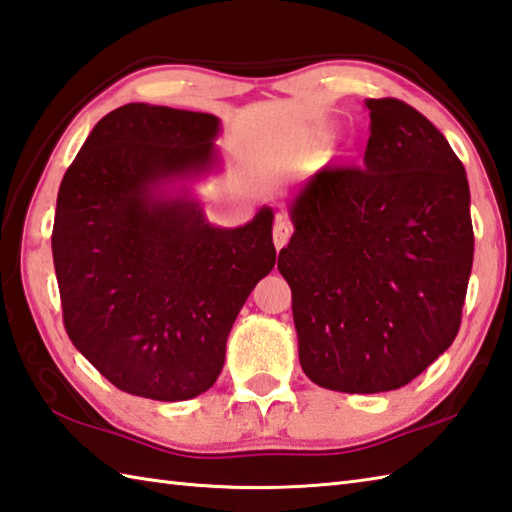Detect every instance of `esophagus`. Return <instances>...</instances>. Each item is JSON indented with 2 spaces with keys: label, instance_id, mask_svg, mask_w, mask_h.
<instances>
[{
  "label": "esophagus",
  "instance_id": "obj_1",
  "mask_svg": "<svg viewBox=\"0 0 512 512\" xmlns=\"http://www.w3.org/2000/svg\"><path fill=\"white\" fill-rule=\"evenodd\" d=\"M289 236H291L289 223H285L283 218H278L276 225H274V245H276V249H283L289 241Z\"/></svg>",
  "mask_w": 512,
  "mask_h": 512
}]
</instances>
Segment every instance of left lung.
I'll list each match as a JSON object with an SVG mask.
<instances>
[{
  "label": "left lung",
  "instance_id": "1",
  "mask_svg": "<svg viewBox=\"0 0 512 512\" xmlns=\"http://www.w3.org/2000/svg\"><path fill=\"white\" fill-rule=\"evenodd\" d=\"M364 106V165L300 187L278 256L300 367L342 393L400 389L451 347L475 247L466 172L444 134L400 99Z\"/></svg>",
  "mask_w": 512,
  "mask_h": 512
}]
</instances>
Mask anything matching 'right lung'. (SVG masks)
Here are the masks:
<instances>
[{"label":"right lung","mask_w":512,"mask_h":512,"mask_svg":"<svg viewBox=\"0 0 512 512\" xmlns=\"http://www.w3.org/2000/svg\"><path fill=\"white\" fill-rule=\"evenodd\" d=\"M214 114L128 103L106 114L61 181L52 225L64 327L114 387L179 402L205 393L238 311L276 263L274 212L214 227L176 181L221 159Z\"/></svg>","instance_id":"1"}]
</instances>
